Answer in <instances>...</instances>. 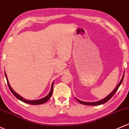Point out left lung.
Returning a JSON list of instances; mask_svg holds the SVG:
<instances>
[{
  "label": "left lung",
  "instance_id": "obj_1",
  "mask_svg": "<svg viewBox=\"0 0 129 129\" xmlns=\"http://www.w3.org/2000/svg\"><path fill=\"white\" fill-rule=\"evenodd\" d=\"M124 75H123L122 78L121 80H120V81L119 82V83L118 84L117 86V87H115V89L112 91V92H111V93L109 94L108 95H107L106 98H105L104 99H102V100L101 101H97V102H92V103H91V102H84V101H80L79 100V99H76V100L78 101V102H79V103H81V104H84V105H87V106H98V105H101V104H104V103H106V102L108 101L110 99H111V98H112V96L115 94V92H117V89H119V86H120V84H122V81L123 79H124Z\"/></svg>",
  "mask_w": 129,
  "mask_h": 129
}]
</instances>
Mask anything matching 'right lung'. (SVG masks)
<instances>
[{"label": "right lung", "instance_id": "right-lung-1", "mask_svg": "<svg viewBox=\"0 0 129 129\" xmlns=\"http://www.w3.org/2000/svg\"><path fill=\"white\" fill-rule=\"evenodd\" d=\"M5 78H6V79H7V84H8V86H9V89H10V91L12 92V93L14 94V95L16 97V98H17L18 99H19V100H20L21 101L23 102V103H27V104H33V105H39V104H43V103H46V101H47L49 99H50V98H51V95H52V93H53V82L52 84H51V90H50V92H49V94H48L47 95H46V97H45V98H42V99H38V100H31V101H29V100H26V99H24L23 98H22V96H20V95H19V94H18L17 93V92H15V91H14V89H13L11 87V86H10V84H9V81H8V79H7V74L5 73Z\"/></svg>", "mask_w": 129, "mask_h": 129}]
</instances>
